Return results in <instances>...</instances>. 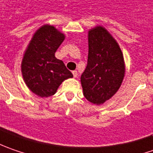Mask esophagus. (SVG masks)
I'll return each mask as SVG.
<instances>
[{
    "mask_svg": "<svg viewBox=\"0 0 153 153\" xmlns=\"http://www.w3.org/2000/svg\"><path fill=\"white\" fill-rule=\"evenodd\" d=\"M73 74H74V78H77V77H78V73H77L76 70L73 71Z\"/></svg>",
    "mask_w": 153,
    "mask_h": 153,
    "instance_id": "1",
    "label": "esophagus"
}]
</instances>
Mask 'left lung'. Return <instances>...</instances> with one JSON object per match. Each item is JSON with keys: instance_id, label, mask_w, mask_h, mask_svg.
I'll return each instance as SVG.
<instances>
[{"instance_id": "obj_1", "label": "left lung", "mask_w": 153, "mask_h": 153, "mask_svg": "<svg viewBox=\"0 0 153 153\" xmlns=\"http://www.w3.org/2000/svg\"><path fill=\"white\" fill-rule=\"evenodd\" d=\"M88 60L80 77L85 97L94 104L109 100L121 86L125 66L116 40L102 26L89 30Z\"/></svg>"}]
</instances>
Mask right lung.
<instances>
[{"instance_id": "add662e5", "label": "right lung", "mask_w": 153, "mask_h": 153, "mask_svg": "<svg viewBox=\"0 0 153 153\" xmlns=\"http://www.w3.org/2000/svg\"><path fill=\"white\" fill-rule=\"evenodd\" d=\"M64 35L49 25L36 31L24 55L21 70L28 88L37 96L47 97L56 92L62 82L73 74L55 53Z\"/></svg>"}]
</instances>
